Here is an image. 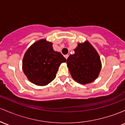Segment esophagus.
Returning a JSON list of instances; mask_svg holds the SVG:
<instances>
[{
	"label": "esophagus",
	"instance_id": "obj_1",
	"mask_svg": "<svg viewBox=\"0 0 125 125\" xmlns=\"http://www.w3.org/2000/svg\"><path fill=\"white\" fill-rule=\"evenodd\" d=\"M64 56H65L66 59H68V56H69V55H68V54H66V55H65Z\"/></svg>",
	"mask_w": 125,
	"mask_h": 125
}]
</instances>
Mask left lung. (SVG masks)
I'll use <instances>...</instances> for the list:
<instances>
[{
  "instance_id": "8db88e82",
  "label": "left lung",
  "mask_w": 125,
  "mask_h": 125,
  "mask_svg": "<svg viewBox=\"0 0 125 125\" xmlns=\"http://www.w3.org/2000/svg\"><path fill=\"white\" fill-rule=\"evenodd\" d=\"M75 53L67 59V66L74 80L80 84L94 81L101 69L100 57L95 48L88 41L78 43Z\"/></svg>"
}]
</instances>
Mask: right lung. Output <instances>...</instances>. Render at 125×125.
<instances>
[{"mask_svg":"<svg viewBox=\"0 0 125 125\" xmlns=\"http://www.w3.org/2000/svg\"><path fill=\"white\" fill-rule=\"evenodd\" d=\"M66 61L60 52L53 50L52 42L41 39L32 44L25 53L22 70L31 83L45 86L55 78L60 64Z\"/></svg>","mask_w":125,"mask_h":125,"instance_id":"1","label":"right lung"}]
</instances>
